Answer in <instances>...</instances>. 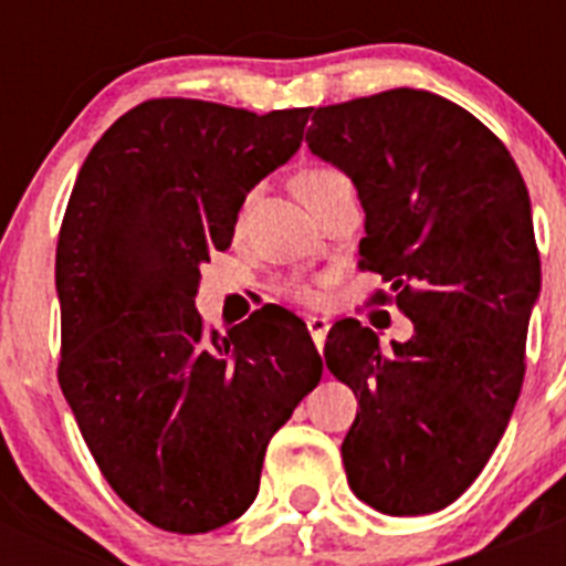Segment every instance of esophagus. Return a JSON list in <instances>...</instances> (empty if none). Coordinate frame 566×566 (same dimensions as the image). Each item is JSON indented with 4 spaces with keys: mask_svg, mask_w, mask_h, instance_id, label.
I'll return each mask as SVG.
<instances>
[{
    "mask_svg": "<svg viewBox=\"0 0 566 566\" xmlns=\"http://www.w3.org/2000/svg\"><path fill=\"white\" fill-rule=\"evenodd\" d=\"M306 323H308V332H312V339L317 343V348H323V343H326V334H328V328H332V323H328L326 317H317V314H314V317H308Z\"/></svg>",
    "mask_w": 566,
    "mask_h": 566,
    "instance_id": "1",
    "label": "esophagus"
}]
</instances>
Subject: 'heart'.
Listing matches in <instances>:
<instances>
[{
    "mask_svg": "<svg viewBox=\"0 0 566 566\" xmlns=\"http://www.w3.org/2000/svg\"><path fill=\"white\" fill-rule=\"evenodd\" d=\"M334 178H343V172H337V169H312V172L303 175L300 189H303V195H306L308 189L319 187V184H326V181H334ZM243 212H247V209H243ZM289 292H292V297H297L300 303H317V292H314L312 286H292Z\"/></svg>",
    "mask_w": 566,
    "mask_h": 566,
    "instance_id": "1",
    "label": "heart"
}]
</instances>
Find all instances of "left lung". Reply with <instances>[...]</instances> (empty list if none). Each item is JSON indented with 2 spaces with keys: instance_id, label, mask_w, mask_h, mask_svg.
<instances>
[{
  "instance_id": "8db88e82",
  "label": "left lung",
  "mask_w": 566,
  "mask_h": 566,
  "mask_svg": "<svg viewBox=\"0 0 566 566\" xmlns=\"http://www.w3.org/2000/svg\"><path fill=\"white\" fill-rule=\"evenodd\" d=\"M306 144L352 178L359 266L391 283L413 323L385 352L354 317L328 332V371L359 405L343 439L348 484L388 516L437 513L482 473L522 391L542 292L527 187L496 135L424 90L317 107Z\"/></svg>"
}]
</instances>
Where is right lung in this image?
I'll return each mask as SVG.
<instances>
[{
  "label": "right lung",
  "mask_w": 566,
  "mask_h": 566,
  "mask_svg": "<svg viewBox=\"0 0 566 566\" xmlns=\"http://www.w3.org/2000/svg\"><path fill=\"white\" fill-rule=\"evenodd\" d=\"M308 115L153 98L98 138L70 192L59 385L109 488L169 533L247 513L269 439L323 377L294 314L260 308L209 334L195 308L201 266L297 153Z\"/></svg>",
  "instance_id": "add662e5"
}]
</instances>
